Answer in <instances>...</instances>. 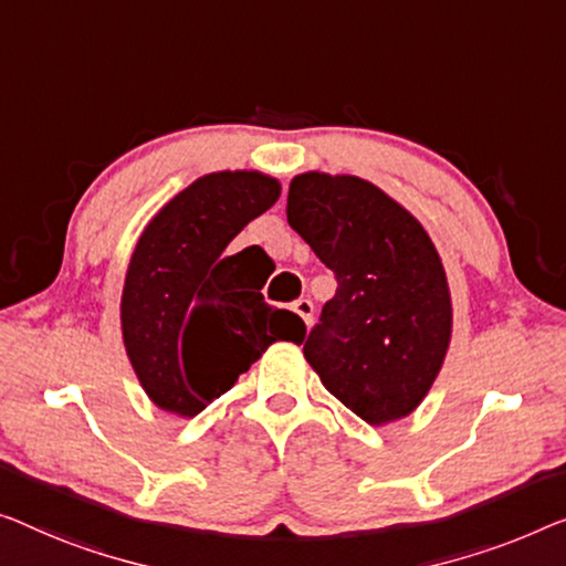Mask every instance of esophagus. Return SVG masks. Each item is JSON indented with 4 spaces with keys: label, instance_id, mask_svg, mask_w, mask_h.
Here are the masks:
<instances>
[{
    "label": "esophagus",
    "instance_id": "esophagus-1",
    "mask_svg": "<svg viewBox=\"0 0 566 566\" xmlns=\"http://www.w3.org/2000/svg\"><path fill=\"white\" fill-rule=\"evenodd\" d=\"M292 310L297 312V315H300L302 319H305V325H312V317H315V305H312L310 300H305V297L297 300V302H294V305H292Z\"/></svg>",
    "mask_w": 566,
    "mask_h": 566
}]
</instances>
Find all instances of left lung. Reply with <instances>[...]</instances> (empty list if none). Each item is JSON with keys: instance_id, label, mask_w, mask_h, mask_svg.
I'll use <instances>...</instances> for the list:
<instances>
[{"instance_id": "obj_1", "label": "left lung", "mask_w": 566, "mask_h": 566, "mask_svg": "<svg viewBox=\"0 0 566 566\" xmlns=\"http://www.w3.org/2000/svg\"><path fill=\"white\" fill-rule=\"evenodd\" d=\"M286 221L335 274L305 358L368 424L411 415L440 374L452 305L440 254L409 210L353 175H297Z\"/></svg>"}]
</instances>
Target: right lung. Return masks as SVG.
<instances>
[{"label": "right lung", "mask_w": 566, "mask_h": 566, "mask_svg": "<svg viewBox=\"0 0 566 566\" xmlns=\"http://www.w3.org/2000/svg\"><path fill=\"white\" fill-rule=\"evenodd\" d=\"M261 172H213L175 196L142 233L122 294V331L139 384L159 409L196 417L276 340L305 323L266 305L226 247L280 198Z\"/></svg>", "instance_id": "add662e5"}]
</instances>
